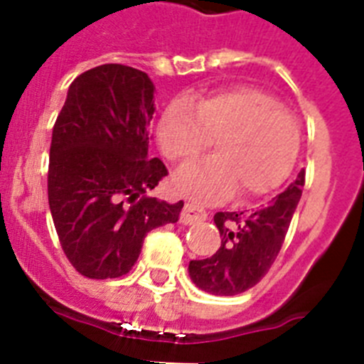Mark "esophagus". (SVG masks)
Segmentation results:
<instances>
[{"label": "esophagus", "mask_w": 364, "mask_h": 364, "mask_svg": "<svg viewBox=\"0 0 364 364\" xmlns=\"http://www.w3.org/2000/svg\"><path fill=\"white\" fill-rule=\"evenodd\" d=\"M205 217H208V213L204 210H200V208L193 204H186L182 213H180V222L184 226H191V224H198V222L205 220Z\"/></svg>", "instance_id": "1"}]
</instances>
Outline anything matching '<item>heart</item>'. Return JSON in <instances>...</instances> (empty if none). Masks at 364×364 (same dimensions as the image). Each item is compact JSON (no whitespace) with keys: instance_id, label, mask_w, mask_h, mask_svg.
Here are the masks:
<instances>
[{"instance_id":"obj_1","label":"heart","mask_w":364,"mask_h":364,"mask_svg":"<svg viewBox=\"0 0 364 364\" xmlns=\"http://www.w3.org/2000/svg\"><path fill=\"white\" fill-rule=\"evenodd\" d=\"M217 140V154L188 164L173 178L180 193L220 202L242 189V198L272 193L290 176L301 125L277 98L253 87H235L167 105L159 142L171 162H188Z\"/></svg>"}]
</instances>
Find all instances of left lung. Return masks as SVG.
I'll list each match as a JSON object with an SVG mask.
<instances>
[{
  "label": "left lung",
  "instance_id": "left-lung-1",
  "mask_svg": "<svg viewBox=\"0 0 364 364\" xmlns=\"http://www.w3.org/2000/svg\"><path fill=\"white\" fill-rule=\"evenodd\" d=\"M304 186V169L281 195L255 211L217 213L220 246L208 259L189 262V277L211 295H239L250 290L277 259Z\"/></svg>",
  "mask_w": 364,
  "mask_h": 364
}]
</instances>
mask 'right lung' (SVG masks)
<instances>
[{
    "label": "right lung",
    "instance_id": "right-lung-1",
    "mask_svg": "<svg viewBox=\"0 0 364 364\" xmlns=\"http://www.w3.org/2000/svg\"><path fill=\"white\" fill-rule=\"evenodd\" d=\"M154 85L142 70L105 63L70 83L53 129L49 208L70 264L89 279L129 273L146 235L176 222L184 202L147 193L167 175L149 154Z\"/></svg>",
    "mask_w": 364,
    "mask_h": 364
}]
</instances>
